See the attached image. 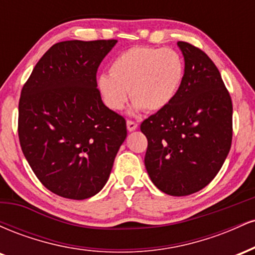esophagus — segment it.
<instances>
[{
  "label": "esophagus",
  "mask_w": 255,
  "mask_h": 255,
  "mask_svg": "<svg viewBox=\"0 0 255 255\" xmlns=\"http://www.w3.org/2000/svg\"><path fill=\"white\" fill-rule=\"evenodd\" d=\"M127 128H128V130H135L136 128H137V124L136 122H134V121H131V120H128L127 121Z\"/></svg>",
  "instance_id": "esophagus-1"
}]
</instances>
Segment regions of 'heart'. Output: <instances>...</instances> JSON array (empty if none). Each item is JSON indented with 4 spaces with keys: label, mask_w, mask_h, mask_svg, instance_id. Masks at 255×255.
<instances>
[{
    "label": "heart",
    "mask_w": 255,
    "mask_h": 255,
    "mask_svg": "<svg viewBox=\"0 0 255 255\" xmlns=\"http://www.w3.org/2000/svg\"><path fill=\"white\" fill-rule=\"evenodd\" d=\"M110 75L102 74L97 87L111 110L124 109L128 91L133 111L157 113L176 98L186 75L182 55L171 48L133 46L110 63Z\"/></svg>",
    "instance_id": "b5f03b06"
}]
</instances>
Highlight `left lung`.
<instances>
[{
    "instance_id": "obj_1",
    "label": "left lung",
    "mask_w": 255,
    "mask_h": 255,
    "mask_svg": "<svg viewBox=\"0 0 255 255\" xmlns=\"http://www.w3.org/2000/svg\"><path fill=\"white\" fill-rule=\"evenodd\" d=\"M186 75L176 98L140 125L147 137L145 166L158 189L183 197L206 187L221 170L233 140V102L212 60L177 42Z\"/></svg>"
}]
</instances>
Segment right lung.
<instances>
[{
    "label": "right lung",
    "mask_w": 255,
    "mask_h": 255,
    "mask_svg": "<svg viewBox=\"0 0 255 255\" xmlns=\"http://www.w3.org/2000/svg\"><path fill=\"white\" fill-rule=\"evenodd\" d=\"M116 43L54 44L22 86L20 146L38 180L60 197L97 194L127 136L125 118L105 107L97 87L99 64Z\"/></svg>",
    "instance_id": "add662e5"
}]
</instances>
